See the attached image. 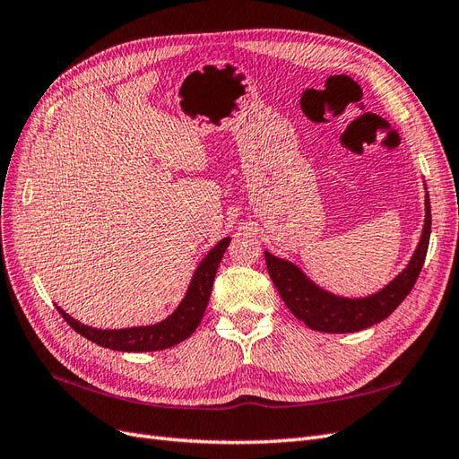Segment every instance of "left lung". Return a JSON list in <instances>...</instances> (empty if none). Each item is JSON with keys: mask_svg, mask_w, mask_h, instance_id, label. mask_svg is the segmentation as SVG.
I'll return each mask as SVG.
<instances>
[{"mask_svg": "<svg viewBox=\"0 0 459 459\" xmlns=\"http://www.w3.org/2000/svg\"><path fill=\"white\" fill-rule=\"evenodd\" d=\"M430 238V203L425 186V220L418 247L394 280L368 297H341L314 283L297 264L264 251L277 293L300 322L324 333H354L383 322L408 297L423 268Z\"/></svg>", "mask_w": 459, "mask_h": 459, "instance_id": "1", "label": "left lung"}]
</instances>
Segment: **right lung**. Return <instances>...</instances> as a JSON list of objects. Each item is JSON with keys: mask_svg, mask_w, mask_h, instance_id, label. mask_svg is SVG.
<instances>
[{"mask_svg": "<svg viewBox=\"0 0 459 459\" xmlns=\"http://www.w3.org/2000/svg\"><path fill=\"white\" fill-rule=\"evenodd\" d=\"M230 241L231 238H224L208 251V255L199 262L195 272H193L182 302L178 304V308L169 317H164L159 324L126 329H97L78 322V319L68 316L61 307H57V310L65 317V322L76 333H80L88 341L103 346V349L120 352H152L170 349V346L189 339L193 331L201 324L208 299H211L218 264L221 256H224Z\"/></svg>", "mask_w": 459, "mask_h": 459, "instance_id": "obj_1", "label": "right lung"}]
</instances>
